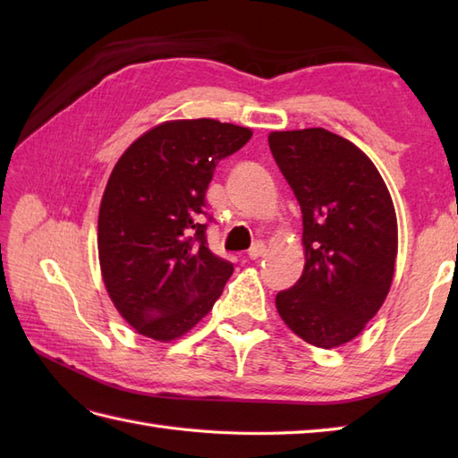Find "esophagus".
<instances>
[{
    "label": "esophagus",
    "mask_w": 458,
    "mask_h": 458,
    "mask_svg": "<svg viewBox=\"0 0 458 458\" xmlns=\"http://www.w3.org/2000/svg\"><path fill=\"white\" fill-rule=\"evenodd\" d=\"M266 251H267V248H266L264 242H254V244H251V248L248 250V258H250V259L264 258Z\"/></svg>",
    "instance_id": "obj_1"
}]
</instances>
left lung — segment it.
I'll return each instance as SVG.
<instances>
[{"instance_id":"8db88e82","label":"left lung","mask_w":458,"mask_h":458,"mask_svg":"<svg viewBox=\"0 0 458 458\" xmlns=\"http://www.w3.org/2000/svg\"><path fill=\"white\" fill-rule=\"evenodd\" d=\"M269 149L303 212L305 269L279 291L284 323L335 348L362 333L387 297L397 256L394 202L374 163L323 130L269 133Z\"/></svg>"}]
</instances>
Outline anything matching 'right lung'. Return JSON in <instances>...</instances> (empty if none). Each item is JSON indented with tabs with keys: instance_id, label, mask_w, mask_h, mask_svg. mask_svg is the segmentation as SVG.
<instances>
[{
	"instance_id": "1",
	"label": "right lung",
	"mask_w": 458,
	"mask_h": 458,
	"mask_svg": "<svg viewBox=\"0 0 458 458\" xmlns=\"http://www.w3.org/2000/svg\"><path fill=\"white\" fill-rule=\"evenodd\" d=\"M251 130L218 120L165 122L115 163L98 216L104 285L140 335L174 340L208 313L234 266L208 250L207 189Z\"/></svg>"
}]
</instances>
